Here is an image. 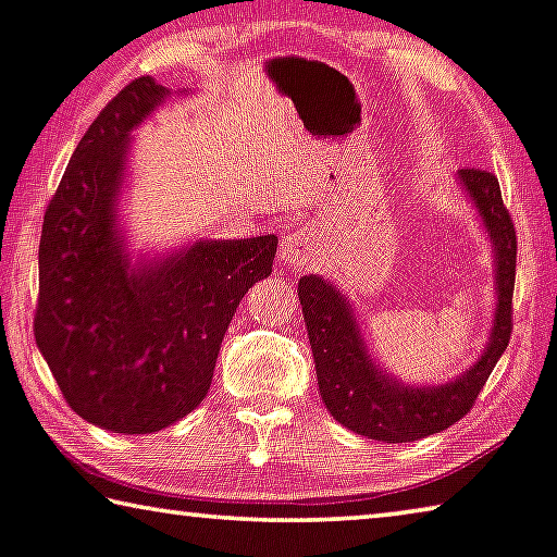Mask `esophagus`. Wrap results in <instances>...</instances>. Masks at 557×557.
<instances>
[{"label": "esophagus", "mask_w": 557, "mask_h": 557, "mask_svg": "<svg viewBox=\"0 0 557 557\" xmlns=\"http://www.w3.org/2000/svg\"><path fill=\"white\" fill-rule=\"evenodd\" d=\"M314 250H318V235L310 227H300L282 239L280 260L289 268H305L312 262Z\"/></svg>", "instance_id": "34e87169"}]
</instances>
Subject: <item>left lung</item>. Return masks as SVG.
Here are the masks:
<instances>
[{
    "label": "left lung",
    "instance_id": "1",
    "mask_svg": "<svg viewBox=\"0 0 557 557\" xmlns=\"http://www.w3.org/2000/svg\"><path fill=\"white\" fill-rule=\"evenodd\" d=\"M458 180L472 199L495 247V320L478 362L437 387H412L372 362L358 318L335 285L318 275L297 282L307 337L312 345L320 395L337 422L352 433L383 443H412L450 428L470 412L491 377L512 332L518 239L497 177L487 170H460Z\"/></svg>",
    "mask_w": 557,
    "mask_h": 557
}]
</instances>
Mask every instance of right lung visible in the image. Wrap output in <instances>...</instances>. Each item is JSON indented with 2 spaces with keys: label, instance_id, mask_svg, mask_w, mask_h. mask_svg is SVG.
Wrapping results in <instances>:
<instances>
[{
  "label": "right lung",
  "instance_id": "1",
  "mask_svg": "<svg viewBox=\"0 0 557 557\" xmlns=\"http://www.w3.org/2000/svg\"><path fill=\"white\" fill-rule=\"evenodd\" d=\"M168 95L139 77L99 112L39 239V352L79 418L127 435L157 433L205 400L232 314L277 252V237L260 235L129 262L117 222L129 132Z\"/></svg>",
  "mask_w": 557,
  "mask_h": 557
}]
</instances>
